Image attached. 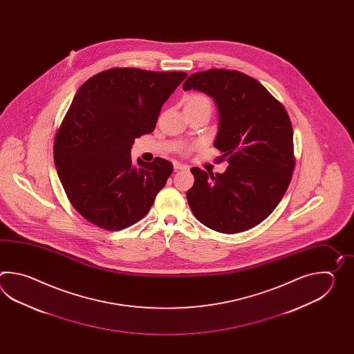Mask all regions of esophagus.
Masks as SVG:
<instances>
[{
    "instance_id": "obj_1",
    "label": "esophagus",
    "mask_w": 354,
    "mask_h": 354,
    "mask_svg": "<svg viewBox=\"0 0 354 354\" xmlns=\"http://www.w3.org/2000/svg\"><path fill=\"white\" fill-rule=\"evenodd\" d=\"M174 171H180V169H187V165H183L180 162H174Z\"/></svg>"
}]
</instances>
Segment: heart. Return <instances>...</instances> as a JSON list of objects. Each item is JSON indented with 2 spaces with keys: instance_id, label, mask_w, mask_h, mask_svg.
Returning a JSON list of instances; mask_svg holds the SVG:
<instances>
[{
  "instance_id": "b5f03b06",
  "label": "heart",
  "mask_w": 354,
  "mask_h": 354,
  "mask_svg": "<svg viewBox=\"0 0 354 354\" xmlns=\"http://www.w3.org/2000/svg\"><path fill=\"white\" fill-rule=\"evenodd\" d=\"M196 105H207L210 106V101L209 98L203 95H192L189 96L186 102V106H196Z\"/></svg>"
}]
</instances>
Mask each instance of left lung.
<instances>
[{
  "instance_id": "obj_1",
  "label": "left lung",
  "mask_w": 354,
  "mask_h": 354,
  "mask_svg": "<svg viewBox=\"0 0 354 354\" xmlns=\"http://www.w3.org/2000/svg\"><path fill=\"white\" fill-rule=\"evenodd\" d=\"M183 90L201 91L218 106L214 145L227 159L224 174L194 167L187 201L196 218L218 233H241L271 215L295 168L294 133L285 107L263 84L238 71L189 75Z\"/></svg>"
}]
</instances>
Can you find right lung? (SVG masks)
Returning <instances> with one entry per match:
<instances>
[{
    "label": "right lung",
    "mask_w": 354,
    "mask_h": 354,
    "mask_svg": "<svg viewBox=\"0 0 354 354\" xmlns=\"http://www.w3.org/2000/svg\"><path fill=\"white\" fill-rule=\"evenodd\" d=\"M187 73L111 68L75 93L54 139V163L71 203L106 230L143 218L174 165L131 163L134 139L151 133L163 104Z\"/></svg>",
    "instance_id": "add662e5"
}]
</instances>
